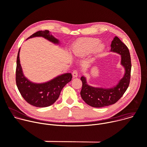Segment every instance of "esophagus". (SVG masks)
<instances>
[{
	"label": "esophagus",
	"instance_id": "obj_1",
	"mask_svg": "<svg viewBox=\"0 0 147 147\" xmlns=\"http://www.w3.org/2000/svg\"><path fill=\"white\" fill-rule=\"evenodd\" d=\"M73 78H76L78 77V71L77 70H74L72 73Z\"/></svg>",
	"mask_w": 147,
	"mask_h": 147
}]
</instances>
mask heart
Here are the masks:
<instances>
[{
  "label": "heart",
  "mask_w": 147,
  "mask_h": 147,
  "mask_svg": "<svg viewBox=\"0 0 147 147\" xmlns=\"http://www.w3.org/2000/svg\"><path fill=\"white\" fill-rule=\"evenodd\" d=\"M105 49V45L100 43L97 38H81L76 41L71 48V53L79 57L87 56L92 52L97 55L100 54Z\"/></svg>",
  "instance_id": "b5f03b06"
}]
</instances>
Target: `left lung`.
Here are the masks:
<instances>
[{"label": "left lung", "mask_w": 147, "mask_h": 147, "mask_svg": "<svg viewBox=\"0 0 147 147\" xmlns=\"http://www.w3.org/2000/svg\"><path fill=\"white\" fill-rule=\"evenodd\" d=\"M111 47L110 52L121 56L120 64L124 68V76L117 84L111 88L95 87L88 84L86 77H81L82 82L81 96L88 105L94 108H102L115 103L129 86L131 64L129 49L116 36L113 38Z\"/></svg>", "instance_id": "1"}]
</instances>
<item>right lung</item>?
I'll list each match as a JSON object with an SVG mask.
<instances>
[{
    "label": "right lung",
    "instance_id": "add662e5",
    "mask_svg": "<svg viewBox=\"0 0 147 147\" xmlns=\"http://www.w3.org/2000/svg\"><path fill=\"white\" fill-rule=\"evenodd\" d=\"M34 37H43L54 44H60L59 40L54 37L48 30L39 31L27 39ZM20 48L17 57L16 72V81L18 91L24 99L32 106L39 108L51 106L58 99L63 88L71 80V74H62L43 83L33 82L24 75L20 64Z\"/></svg>",
    "mask_w": 147,
    "mask_h": 147
}]
</instances>
